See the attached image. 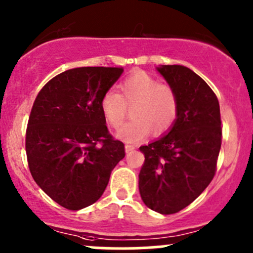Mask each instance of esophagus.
I'll use <instances>...</instances> for the list:
<instances>
[{
  "mask_svg": "<svg viewBox=\"0 0 253 253\" xmlns=\"http://www.w3.org/2000/svg\"><path fill=\"white\" fill-rule=\"evenodd\" d=\"M125 149H126V153H131L132 150H134V147H133V145L126 144V145H125Z\"/></svg>",
  "mask_w": 253,
  "mask_h": 253,
  "instance_id": "esophagus-1",
  "label": "esophagus"
}]
</instances>
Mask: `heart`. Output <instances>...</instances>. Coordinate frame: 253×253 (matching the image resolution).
Returning <instances> with one entry per match:
<instances>
[{"label":"heart","instance_id":"b5f03b06","mask_svg":"<svg viewBox=\"0 0 253 253\" xmlns=\"http://www.w3.org/2000/svg\"><path fill=\"white\" fill-rule=\"evenodd\" d=\"M131 122L119 132L128 143H137L150 133L162 136L174 127L178 116L177 94L168 84L159 83L149 73L136 71L120 83L119 93L106 90L100 99V110L112 128L119 129L131 108Z\"/></svg>","mask_w":253,"mask_h":253}]
</instances>
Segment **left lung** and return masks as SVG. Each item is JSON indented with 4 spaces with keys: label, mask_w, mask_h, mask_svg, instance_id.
<instances>
[{
    "label": "left lung",
    "mask_w": 253,
    "mask_h": 253,
    "mask_svg": "<svg viewBox=\"0 0 253 253\" xmlns=\"http://www.w3.org/2000/svg\"><path fill=\"white\" fill-rule=\"evenodd\" d=\"M178 98V116L168 134L139 150L144 164L139 193L144 205L174 214L193 202L213 180L221 145L219 101L211 86L185 66L158 67Z\"/></svg>",
    "instance_id": "obj_1"
}]
</instances>
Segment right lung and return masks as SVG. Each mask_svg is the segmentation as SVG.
Wrapping results in <instances>:
<instances>
[{
	"mask_svg": "<svg viewBox=\"0 0 253 253\" xmlns=\"http://www.w3.org/2000/svg\"><path fill=\"white\" fill-rule=\"evenodd\" d=\"M122 67H79L60 73L35 98L25 134L30 174L60 206L78 211L95 203L125 158L109 133L100 99Z\"/></svg>",
	"mask_w": 253,
	"mask_h": 253,
	"instance_id": "right-lung-1",
	"label": "right lung"
}]
</instances>
